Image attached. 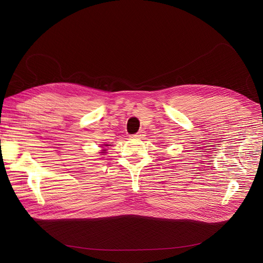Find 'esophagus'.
Masks as SVG:
<instances>
[{"mask_svg":"<svg viewBox=\"0 0 263 263\" xmlns=\"http://www.w3.org/2000/svg\"><path fill=\"white\" fill-rule=\"evenodd\" d=\"M142 137H144V132H139V133L135 134V135H133V136H132V138H135V139H140Z\"/></svg>","mask_w":263,"mask_h":263,"instance_id":"obj_1","label":"esophagus"}]
</instances>
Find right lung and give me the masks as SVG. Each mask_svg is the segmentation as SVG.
Segmentation results:
<instances>
[{"mask_svg":"<svg viewBox=\"0 0 263 263\" xmlns=\"http://www.w3.org/2000/svg\"><path fill=\"white\" fill-rule=\"evenodd\" d=\"M103 146H105V147H107V146H110V145H105V144H104V145H103ZM105 150H106V149H103V150H102V153H101V154H104V153H105Z\"/></svg>","mask_w":263,"mask_h":263,"instance_id":"obj_1","label":"right lung"}]
</instances>
